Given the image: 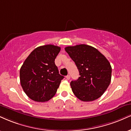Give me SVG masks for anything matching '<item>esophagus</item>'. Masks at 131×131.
<instances>
[{
  "mask_svg": "<svg viewBox=\"0 0 131 131\" xmlns=\"http://www.w3.org/2000/svg\"><path fill=\"white\" fill-rule=\"evenodd\" d=\"M66 78H67V80H70V75H67L66 76Z\"/></svg>",
  "mask_w": 131,
  "mask_h": 131,
  "instance_id": "esophagus-1",
  "label": "esophagus"
}]
</instances>
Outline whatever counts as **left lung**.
<instances>
[{
  "label": "left lung",
  "instance_id": "obj_1",
  "mask_svg": "<svg viewBox=\"0 0 131 131\" xmlns=\"http://www.w3.org/2000/svg\"><path fill=\"white\" fill-rule=\"evenodd\" d=\"M74 61L81 76L70 85L74 95L82 101H92L101 96L111 81L112 67L98 50L86 45L64 48Z\"/></svg>",
  "mask_w": 131,
  "mask_h": 131
}]
</instances>
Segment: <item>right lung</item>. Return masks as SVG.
<instances>
[{
  "instance_id": "1",
  "label": "right lung",
  "mask_w": 131,
  "mask_h": 131,
  "mask_svg": "<svg viewBox=\"0 0 131 131\" xmlns=\"http://www.w3.org/2000/svg\"><path fill=\"white\" fill-rule=\"evenodd\" d=\"M60 47L48 45L33 50L20 69V82L24 91L31 100L48 101L53 97L64 78L59 74L55 59Z\"/></svg>"
}]
</instances>
